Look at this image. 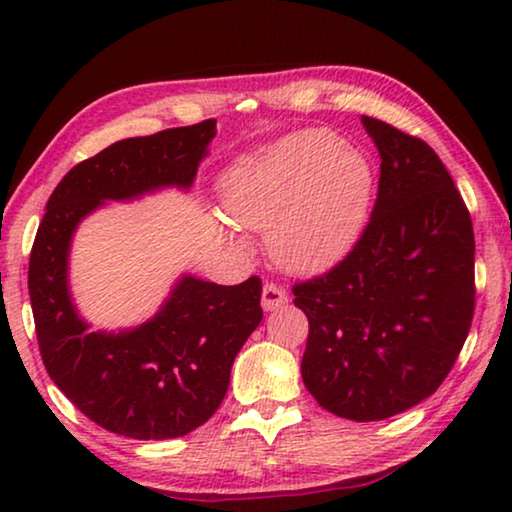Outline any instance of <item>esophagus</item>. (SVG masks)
Segmentation results:
<instances>
[{"label":"esophagus","instance_id":"esophagus-1","mask_svg":"<svg viewBox=\"0 0 512 512\" xmlns=\"http://www.w3.org/2000/svg\"><path fill=\"white\" fill-rule=\"evenodd\" d=\"M289 303V296H286L284 289H279L277 284H265L261 293V305L265 312H275L279 307Z\"/></svg>","mask_w":512,"mask_h":512}]
</instances>
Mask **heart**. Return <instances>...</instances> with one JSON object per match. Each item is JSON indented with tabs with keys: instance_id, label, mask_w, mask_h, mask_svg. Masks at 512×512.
<instances>
[{
	"instance_id": "1",
	"label": "heart",
	"mask_w": 512,
	"mask_h": 512,
	"mask_svg": "<svg viewBox=\"0 0 512 512\" xmlns=\"http://www.w3.org/2000/svg\"><path fill=\"white\" fill-rule=\"evenodd\" d=\"M375 170L328 130H300L237 158L221 177L223 212L235 226L268 230L272 261L289 272H321L361 240Z\"/></svg>"
}]
</instances>
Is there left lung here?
<instances>
[{
	"label": "left lung",
	"instance_id": "left-lung-1",
	"mask_svg": "<svg viewBox=\"0 0 512 512\" xmlns=\"http://www.w3.org/2000/svg\"><path fill=\"white\" fill-rule=\"evenodd\" d=\"M380 188L361 240L293 286L310 321L300 375L321 408L377 422L422 403L450 373L473 319L475 237L450 172L422 139L361 116Z\"/></svg>",
	"mask_w": 512,
	"mask_h": 512
}]
</instances>
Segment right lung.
<instances>
[{
  "instance_id": "1",
  "label": "right lung",
  "mask_w": 512,
  "mask_h": 512,
  "mask_svg": "<svg viewBox=\"0 0 512 512\" xmlns=\"http://www.w3.org/2000/svg\"><path fill=\"white\" fill-rule=\"evenodd\" d=\"M216 121L132 137L72 167L46 202L30 254L34 326L58 389L102 429L135 440L181 438L207 422L237 352L261 324V279L221 286L184 272L144 324L90 331L69 289L79 223L107 202L191 191Z\"/></svg>"
}]
</instances>
